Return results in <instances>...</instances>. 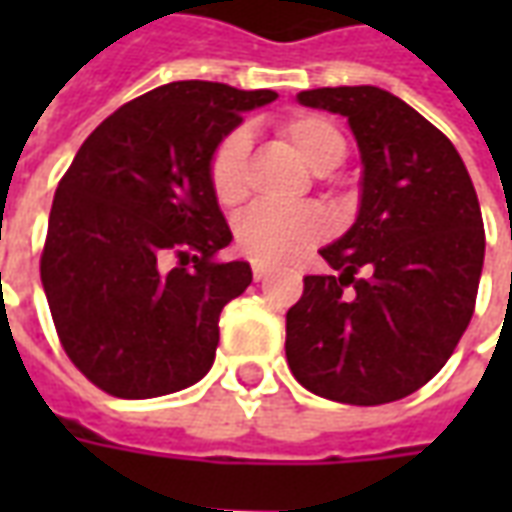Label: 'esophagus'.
Masks as SVG:
<instances>
[{
	"mask_svg": "<svg viewBox=\"0 0 512 512\" xmlns=\"http://www.w3.org/2000/svg\"><path fill=\"white\" fill-rule=\"evenodd\" d=\"M252 277H255V282H263V279L268 277V266H263V263H255V266H252Z\"/></svg>",
	"mask_w": 512,
	"mask_h": 512,
	"instance_id": "1",
	"label": "esophagus"
}]
</instances>
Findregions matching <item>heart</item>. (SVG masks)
<instances>
[{"instance_id":"1","label":"heart","mask_w":512,"mask_h":512,"mask_svg":"<svg viewBox=\"0 0 512 512\" xmlns=\"http://www.w3.org/2000/svg\"><path fill=\"white\" fill-rule=\"evenodd\" d=\"M282 136L296 150V156L312 172H329L345 156V136L340 128L321 115H296L282 123ZM249 150V134L235 128L216 145L208 161L213 197L224 208H233L244 200V164ZM329 233V219L315 205L296 208H274L255 205L238 216L235 222V244L246 257L257 263H285L290 257L304 252L307 246L318 244Z\"/></svg>"}]
</instances>
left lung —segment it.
<instances>
[{"label":"left lung","instance_id":"left-lung-1","mask_svg":"<svg viewBox=\"0 0 512 512\" xmlns=\"http://www.w3.org/2000/svg\"><path fill=\"white\" fill-rule=\"evenodd\" d=\"M301 106L343 115L362 180L356 222L304 277L285 354L304 389L381 406L439 373L472 321L483 274V213L458 150L397 95L373 84L318 87Z\"/></svg>","mask_w":512,"mask_h":512}]
</instances>
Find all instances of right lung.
Wrapping results in <instances>:
<instances>
[{
    "label": "right lung",
    "mask_w": 512,
    "mask_h": 512,
    "mask_svg": "<svg viewBox=\"0 0 512 512\" xmlns=\"http://www.w3.org/2000/svg\"><path fill=\"white\" fill-rule=\"evenodd\" d=\"M274 98L197 79L156 87L106 117L60 180L40 282L65 354L109 395L161 397L211 370L219 315L252 268L213 260L233 233L208 161Z\"/></svg>",
    "instance_id": "right-lung-1"
}]
</instances>
